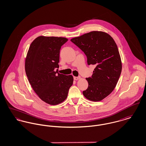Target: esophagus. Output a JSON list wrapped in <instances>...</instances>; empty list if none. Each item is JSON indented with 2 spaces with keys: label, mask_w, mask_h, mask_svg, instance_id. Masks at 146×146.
<instances>
[{
  "label": "esophagus",
  "mask_w": 146,
  "mask_h": 146,
  "mask_svg": "<svg viewBox=\"0 0 146 146\" xmlns=\"http://www.w3.org/2000/svg\"><path fill=\"white\" fill-rule=\"evenodd\" d=\"M81 79V78L80 77V76H78V77H76V76H74V79L75 80H79Z\"/></svg>",
  "instance_id": "esophagus-1"
}]
</instances>
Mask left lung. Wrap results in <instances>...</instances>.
Returning a JSON list of instances; mask_svg holds the SVG:
<instances>
[{
    "label": "left lung",
    "instance_id": "obj_1",
    "mask_svg": "<svg viewBox=\"0 0 146 146\" xmlns=\"http://www.w3.org/2000/svg\"><path fill=\"white\" fill-rule=\"evenodd\" d=\"M71 41L86 54L88 64L96 66L92 77L86 79L89 86L83 91L84 96L93 102L102 100L113 91L121 72L116 43L109 34L102 31H92Z\"/></svg>",
    "mask_w": 146,
    "mask_h": 146
}]
</instances>
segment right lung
<instances>
[{"label":"right lung","instance_id":"add662e5","mask_svg":"<svg viewBox=\"0 0 146 146\" xmlns=\"http://www.w3.org/2000/svg\"><path fill=\"white\" fill-rule=\"evenodd\" d=\"M64 37L39 36L31 44L25 60L28 81L40 99L50 105H57L67 97L73 84L71 75L57 72L61 46Z\"/></svg>","mask_w":146,"mask_h":146}]
</instances>
